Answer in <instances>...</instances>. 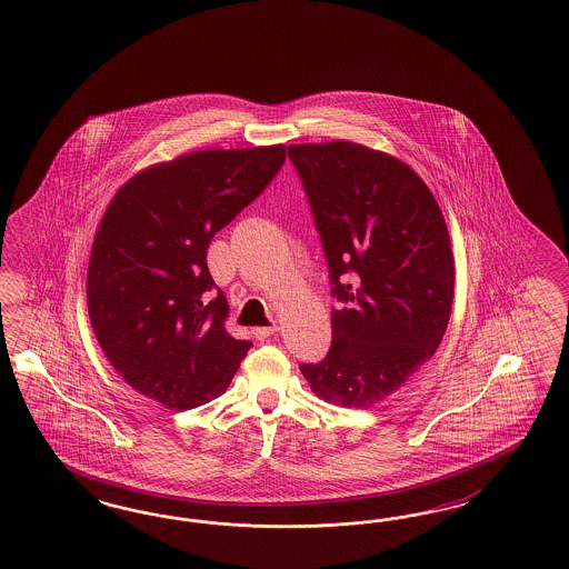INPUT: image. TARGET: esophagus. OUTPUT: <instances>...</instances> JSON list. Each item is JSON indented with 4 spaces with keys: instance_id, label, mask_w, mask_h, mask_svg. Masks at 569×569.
I'll use <instances>...</instances> for the list:
<instances>
[{
    "instance_id": "esophagus-1",
    "label": "esophagus",
    "mask_w": 569,
    "mask_h": 569,
    "mask_svg": "<svg viewBox=\"0 0 569 569\" xmlns=\"http://www.w3.org/2000/svg\"><path fill=\"white\" fill-rule=\"evenodd\" d=\"M276 331H279V326L273 323V326H264V328L254 329V338L257 340H267V338H271Z\"/></svg>"
}]
</instances>
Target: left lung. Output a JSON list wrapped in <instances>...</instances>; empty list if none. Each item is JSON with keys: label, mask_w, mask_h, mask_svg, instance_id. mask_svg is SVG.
Instances as JSON below:
<instances>
[{"label": "left lung", "mask_w": 569, "mask_h": 569, "mask_svg": "<svg viewBox=\"0 0 569 569\" xmlns=\"http://www.w3.org/2000/svg\"><path fill=\"white\" fill-rule=\"evenodd\" d=\"M329 264L331 348L300 365L331 405L367 409L430 359L447 331L455 260L426 181L395 156L355 141L288 146Z\"/></svg>", "instance_id": "8db88e82"}]
</instances>
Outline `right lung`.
<instances>
[{
    "label": "right lung",
    "mask_w": 569,
    "mask_h": 569,
    "mask_svg": "<svg viewBox=\"0 0 569 569\" xmlns=\"http://www.w3.org/2000/svg\"><path fill=\"white\" fill-rule=\"evenodd\" d=\"M286 146L198 150L133 174L114 193L87 267V310L121 378L172 411L221 397L252 342L224 329L229 305L208 243L269 186Z\"/></svg>",
    "instance_id": "obj_1"
}]
</instances>
